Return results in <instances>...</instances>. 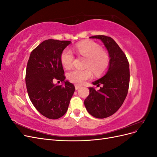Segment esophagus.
<instances>
[{"instance_id": "esophagus-1", "label": "esophagus", "mask_w": 157, "mask_h": 157, "mask_svg": "<svg viewBox=\"0 0 157 157\" xmlns=\"http://www.w3.org/2000/svg\"><path fill=\"white\" fill-rule=\"evenodd\" d=\"M75 89H76V90H78V89H79L81 86H79V85H78V84H75Z\"/></svg>"}]
</instances>
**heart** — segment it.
<instances>
[{"label": "heart", "instance_id": "heart-1", "mask_svg": "<svg viewBox=\"0 0 157 157\" xmlns=\"http://www.w3.org/2000/svg\"><path fill=\"white\" fill-rule=\"evenodd\" d=\"M75 50L78 56L86 58L84 70L71 69L67 74L70 82L82 84L92 77V70L95 75H101L107 69L109 65V56L101 46L92 40H85L78 42L75 46ZM74 60L73 52L65 48L61 52L60 61L65 68L72 66Z\"/></svg>", "mask_w": 157, "mask_h": 157}]
</instances>
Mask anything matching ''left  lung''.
<instances>
[{
  "instance_id": "left-lung-1",
  "label": "left lung",
  "mask_w": 157,
  "mask_h": 157,
  "mask_svg": "<svg viewBox=\"0 0 157 157\" xmlns=\"http://www.w3.org/2000/svg\"><path fill=\"white\" fill-rule=\"evenodd\" d=\"M100 39L108 50L110 61L106 75L93 82L94 87L89 88V96L84 105L92 116L104 118L115 113L122 105L127 96L130 84L129 63L125 54L111 37L105 35L90 36Z\"/></svg>"
}]
</instances>
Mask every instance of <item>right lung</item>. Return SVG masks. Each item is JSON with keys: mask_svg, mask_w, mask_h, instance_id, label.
I'll return each instance as SVG.
<instances>
[{"mask_svg": "<svg viewBox=\"0 0 157 157\" xmlns=\"http://www.w3.org/2000/svg\"><path fill=\"white\" fill-rule=\"evenodd\" d=\"M71 43L68 40L48 39L33 50L28 60L25 83L33 105L41 115L58 119L67 112L75 88L65 82V86L54 81H64V70L60 61L61 52Z\"/></svg>", "mask_w": 157, "mask_h": 157, "instance_id": "right-lung-1", "label": "right lung"}]
</instances>
